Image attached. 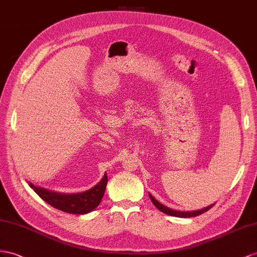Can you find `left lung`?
Instances as JSON below:
<instances>
[{"label":"left lung","mask_w":257,"mask_h":257,"mask_svg":"<svg viewBox=\"0 0 257 257\" xmlns=\"http://www.w3.org/2000/svg\"><path fill=\"white\" fill-rule=\"evenodd\" d=\"M149 195H150L151 201L153 202L154 205H155L157 208H159V209L161 210V212L165 213V214H167V215H170V216L181 217V218H188V217L199 216V215H201V214H203V213L207 212V210H208L209 208H212V207L215 205V203H214V204H210V205H208V206H206V207H204V208L197 209V210H192V212H180V210L172 209V208H169V207H167V206H165V205H163V204L160 203L159 201H157V200L155 199V197H153L152 195H151V193H149Z\"/></svg>","instance_id":"left-lung-1"}]
</instances>
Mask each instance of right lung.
Returning a JSON list of instances; mask_svg holds the SVG:
<instances>
[{
	"label": "right lung",
	"mask_w": 257,
	"mask_h": 257,
	"mask_svg": "<svg viewBox=\"0 0 257 257\" xmlns=\"http://www.w3.org/2000/svg\"><path fill=\"white\" fill-rule=\"evenodd\" d=\"M107 183V175L104 174L103 178L94 187L80 193H60L51 190L37 187L29 182L30 188L41 197L43 201L57 209L69 214L83 215L94 210L103 199Z\"/></svg>",
	"instance_id": "right-lung-1"
}]
</instances>
